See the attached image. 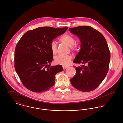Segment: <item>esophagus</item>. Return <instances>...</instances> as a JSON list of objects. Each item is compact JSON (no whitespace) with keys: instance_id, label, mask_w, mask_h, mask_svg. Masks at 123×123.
I'll return each mask as SVG.
<instances>
[{"instance_id":"1","label":"esophagus","mask_w":123,"mask_h":123,"mask_svg":"<svg viewBox=\"0 0 123 123\" xmlns=\"http://www.w3.org/2000/svg\"><path fill=\"white\" fill-rule=\"evenodd\" d=\"M67 68H68V66H62V68L63 70H65Z\"/></svg>"}]
</instances>
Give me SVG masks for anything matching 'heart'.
<instances>
[{
    "label": "heart",
    "instance_id": "b5f03b06",
    "mask_svg": "<svg viewBox=\"0 0 123 123\" xmlns=\"http://www.w3.org/2000/svg\"><path fill=\"white\" fill-rule=\"evenodd\" d=\"M60 41L70 46V49L73 51H77L79 49L80 46L76 43L75 38L70 35H65L62 36ZM50 48L51 52L53 54H56L57 52V45L55 41H52L50 44ZM71 56L70 55H58L54 58V62L58 65L63 66H67L70 62Z\"/></svg>",
    "mask_w": 123,
    "mask_h": 123
}]
</instances>
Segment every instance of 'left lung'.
<instances>
[{
	"instance_id": "1",
	"label": "left lung",
	"mask_w": 123,
	"mask_h": 123,
	"mask_svg": "<svg viewBox=\"0 0 123 123\" xmlns=\"http://www.w3.org/2000/svg\"><path fill=\"white\" fill-rule=\"evenodd\" d=\"M70 33L80 39L81 48L74 59L75 75L70 80L72 85L82 92H89L98 88L104 80L109 70L110 53L105 38L90 26L69 29Z\"/></svg>"
}]
</instances>
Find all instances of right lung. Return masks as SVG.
Wrapping results in <instances>:
<instances>
[{"instance_id": "1", "label": "right lung", "mask_w": 123, "mask_h": 123, "mask_svg": "<svg viewBox=\"0 0 123 123\" xmlns=\"http://www.w3.org/2000/svg\"><path fill=\"white\" fill-rule=\"evenodd\" d=\"M68 27H41L26 32L16 45L15 68L23 85L34 92H43L54 85L55 75L62 66H52L53 53L50 48L53 39Z\"/></svg>"}]
</instances>
